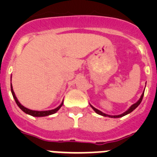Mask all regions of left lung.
Instances as JSON below:
<instances>
[{
	"label": "left lung",
	"instance_id": "8db88e82",
	"mask_svg": "<svg viewBox=\"0 0 157 157\" xmlns=\"http://www.w3.org/2000/svg\"><path fill=\"white\" fill-rule=\"evenodd\" d=\"M144 91H145V90H144ZM144 91H143V93H142V94H141V98H139V100H138V101H137L136 103L133 104V105H131V106H130V108H129V109H127V111H126V112H124L123 113H122V114H120V115H117V116H111V115L105 114V113L102 112L101 111L98 110V109H97L96 108H94V107L92 106L90 104V107L92 108L93 109H94V111L96 112V113H98V115H101V116H105V117H109V118H120V117H123V116H126V115L130 114V112H133V111H134V109H135L136 108H137V107H138V105H140V104H141V101H142V98H143V96H144Z\"/></svg>",
	"mask_w": 157,
	"mask_h": 157
}]
</instances>
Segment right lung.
<instances>
[{
    "label": "right lung",
    "instance_id": "1",
    "mask_svg": "<svg viewBox=\"0 0 157 157\" xmlns=\"http://www.w3.org/2000/svg\"><path fill=\"white\" fill-rule=\"evenodd\" d=\"M11 82H12V76H11ZM11 91H12V94L13 96V98L15 99L16 101V103L17 104V105L19 106V108L23 111V112H25L26 114H28L30 116H34V117H44V116H50V115L54 114V113H56L58 110H59L60 108L62 107L63 103V101H62V103L56 108V109H52V110H48V111H35V110H31V109H29L26 107H24L23 105H22L20 104V102L19 101V100L17 99L16 98V94H15V92L13 90V88H12V82H11Z\"/></svg>",
    "mask_w": 157,
    "mask_h": 157
}]
</instances>
